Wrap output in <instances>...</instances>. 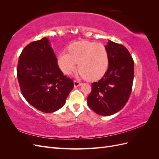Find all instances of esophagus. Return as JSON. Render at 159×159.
<instances>
[{
	"mask_svg": "<svg viewBox=\"0 0 159 159\" xmlns=\"http://www.w3.org/2000/svg\"><path fill=\"white\" fill-rule=\"evenodd\" d=\"M74 87H75V88L78 87V86L81 85V84L80 82V81H77V80H74Z\"/></svg>",
	"mask_w": 159,
	"mask_h": 159,
	"instance_id": "34e87169",
	"label": "esophagus"
}]
</instances>
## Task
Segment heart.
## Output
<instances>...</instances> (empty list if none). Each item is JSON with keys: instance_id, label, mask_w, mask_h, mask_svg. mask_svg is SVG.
Returning <instances> with one entry per match:
<instances>
[{"instance_id": "1", "label": "heart", "mask_w": 159, "mask_h": 159, "mask_svg": "<svg viewBox=\"0 0 159 159\" xmlns=\"http://www.w3.org/2000/svg\"><path fill=\"white\" fill-rule=\"evenodd\" d=\"M57 64L66 74L75 71L76 64H79L78 70L81 75L89 81H95L102 78L108 69V52L102 43L88 41L75 43L70 47V54L60 53Z\"/></svg>"}]
</instances>
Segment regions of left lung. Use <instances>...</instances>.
Wrapping results in <instances>:
<instances>
[{
	"label": "left lung",
	"mask_w": 159,
	"mask_h": 159,
	"mask_svg": "<svg viewBox=\"0 0 159 159\" xmlns=\"http://www.w3.org/2000/svg\"><path fill=\"white\" fill-rule=\"evenodd\" d=\"M109 67L103 78L91 84L88 104L94 112L109 116L122 109L132 91L134 61L124 46L109 40Z\"/></svg>",
	"instance_id": "obj_1"
}]
</instances>
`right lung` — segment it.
<instances>
[{
	"label": "right lung",
	"mask_w": 159,
	"mask_h": 159,
	"mask_svg": "<svg viewBox=\"0 0 159 159\" xmlns=\"http://www.w3.org/2000/svg\"><path fill=\"white\" fill-rule=\"evenodd\" d=\"M17 78L24 98L34 107L53 113L64 105L74 88L71 79L64 75L46 37L32 42L22 50Z\"/></svg>",
	"instance_id": "add662e5"
}]
</instances>
